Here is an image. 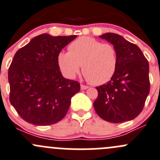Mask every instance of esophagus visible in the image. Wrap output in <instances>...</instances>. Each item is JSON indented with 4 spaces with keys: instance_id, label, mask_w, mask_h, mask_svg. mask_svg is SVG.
Masks as SVG:
<instances>
[{
    "instance_id": "34e87169",
    "label": "esophagus",
    "mask_w": 160,
    "mask_h": 160,
    "mask_svg": "<svg viewBox=\"0 0 160 160\" xmlns=\"http://www.w3.org/2000/svg\"><path fill=\"white\" fill-rule=\"evenodd\" d=\"M87 88H88V86H87V85H81V89L82 90H85L87 89Z\"/></svg>"
}]
</instances>
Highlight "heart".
Here are the masks:
<instances>
[{
	"label": "heart",
	"mask_w": 160,
	"mask_h": 160,
	"mask_svg": "<svg viewBox=\"0 0 160 160\" xmlns=\"http://www.w3.org/2000/svg\"><path fill=\"white\" fill-rule=\"evenodd\" d=\"M68 51L58 57L59 68L67 78H75L82 65L85 76L94 85L106 83L116 73L118 54L112 44L84 36L72 42Z\"/></svg>",
	"instance_id": "obj_1"
}]
</instances>
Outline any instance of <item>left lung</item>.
I'll use <instances>...</instances> for the list:
<instances>
[{"mask_svg":"<svg viewBox=\"0 0 160 160\" xmlns=\"http://www.w3.org/2000/svg\"><path fill=\"white\" fill-rule=\"evenodd\" d=\"M99 37L116 48L118 66L109 82L96 87L95 112L109 122L134 119L140 114L149 93V62L140 48L122 36L105 33Z\"/></svg>","mask_w":160,"mask_h":160,"instance_id":"1","label":"left lung"}]
</instances>
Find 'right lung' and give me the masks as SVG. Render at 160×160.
Wrapping results in <instances>:
<instances>
[{"mask_svg": "<svg viewBox=\"0 0 160 160\" xmlns=\"http://www.w3.org/2000/svg\"><path fill=\"white\" fill-rule=\"evenodd\" d=\"M76 35L36 36L14 55L8 70L10 102L19 116L35 126H50L66 115L77 81L65 78L58 63L62 48Z\"/></svg>", "mask_w": 160, "mask_h": 160, "instance_id": "add662e5", "label": "right lung"}]
</instances>
